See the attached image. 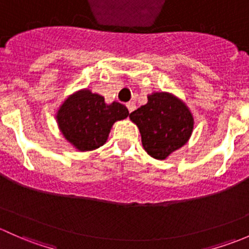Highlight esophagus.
Masks as SVG:
<instances>
[{"label":"esophagus","instance_id":"esophagus-1","mask_svg":"<svg viewBox=\"0 0 249 249\" xmlns=\"http://www.w3.org/2000/svg\"><path fill=\"white\" fill-rule=\"evenodd\" d=\"M127 107H128V110H129V112H132V111H134L135 107H137V106H135L134 102H128Z\"/></svg>","mask_w":249,"mask_h":249}]
</instances>
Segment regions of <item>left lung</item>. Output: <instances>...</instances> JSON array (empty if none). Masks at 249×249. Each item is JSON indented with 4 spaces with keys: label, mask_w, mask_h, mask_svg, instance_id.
Masks as SVG:
<instances>
[{
    "label": "left lung",
    "mask_w": 249,
    "mask_h": 249,
    "mask_svg": "<svg viewBox=\"0 0 249 249\" xmlns=\"http://www.w3.org/2000/svg\"><path fill=\"white\" fill-rule=\"evenodd\" d=\"M129 119L142 135L143 150L151 157L164 160L188 142L194 128L191 109L178 96L153 92L147 103L130 112Z\"/></svg>",
    "instance_id": "obj_1"
}]
</instances>
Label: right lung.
Returning <instances> with one entry per match:
<instances>
[{
	"label": "right lung",
	"mask_w": 249,
	"mask_h": 249,
	"mask_svg": "<svg viewBox=\"0 0 249 249\" xmlns=\"http://www.w3.org/2000/svg\"><path fill=\"white\" fill-rule=\"evenodd\" d=\"M55 116L63 138L75 150L86 152L103 146L115 122L127 119L129 111L119 102L107 104L102 94L81 89L69 94Z\"/></svg>",
	"instance_id": "1"
}]
</instances>
